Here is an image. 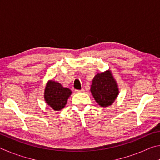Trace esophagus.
<instances>
[{
  "mask_svg": "<svg viewBox=\"0 0 160 160\" xmlns=\"http://www.w3.org/2000/svg\"><path fill=\"white\" fill-rule=\"evenodd\" d=\"M84 91H85V90H84V89H83V88H82V89H81V90H76V92H77L78 93H80V92H84Z\"/></svg>",
  "mask_w": 160,
  "mask_h": 160,
  "instance_id": "1",
  "label": "esophagus"
}]
</instances>
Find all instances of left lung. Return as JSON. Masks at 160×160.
Listing matches in <instances>:
<instances>
[{
    "label": "left lung",
    "mask_w": 160,
    "mask_h": 160,
    "mask_svg": "<svg viewBox=\"0 0 160 160\" xmlns=\"http://www.w3.org/2000/svg\"><path fill=\"white\" fill-rule=\"evenodd\" d=\"M90 91L95 101L102 107L112 105L119 93L117 83L109 70L94 77Z\"/></svg>",
    "instance_id": "8db88e82"
}]
</instances>
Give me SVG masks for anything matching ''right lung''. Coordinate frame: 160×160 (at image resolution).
<instances>
[{
	"instance_id": "obj_1",
	"label": "right lung",
	"mask_w": 160,
	"mask_h": 160,
	"mask_svg": "<svg viewBox=\"0 0 160 160\" xmlns=\"http://www.w3.org/2000/svg\"><path fill=\"white\" fill-rule=\"evenodd\" d=\"M71 93L70 89L63 88L60 83L55 81L49 80L45 88L44 99L53 110L60 111L66 106Z\"/></svg>"
}]
</instances>
